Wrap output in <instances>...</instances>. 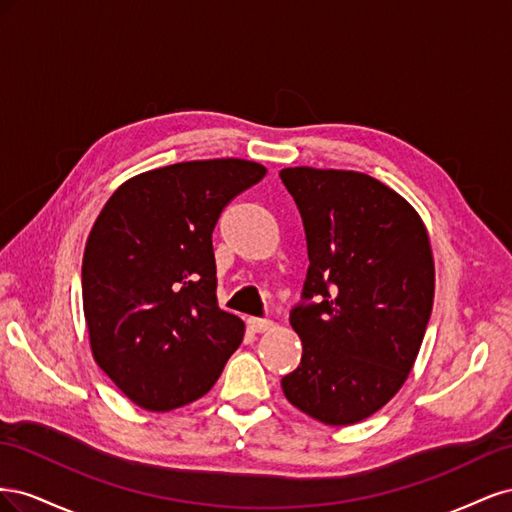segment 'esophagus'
<instances>
[{
    "label": "esophagus",
    "instance_id": "1",
    "mask_svg": "<svg viewBox=\"0 0 512 512\" xmlns=\"http://www.w3.org/2000/svg\"><path fill=\"white\" fill-rule=\"evenodd\" d=\"M273 327V322L267 318H247V329L252 333H265Z\"/></svg>",
    "mask_w": 512,
    "mask_h": 512
}]
</instances>
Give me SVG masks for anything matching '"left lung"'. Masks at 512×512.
Instances as JSON below:
<instances>
[{
    "instance_id": "8db88e82",
    "label": "left lung",
    "mask_w": 512,
    "mask_h": 512,
    "mask_svg": "<svg viewBox=\"0 0 512 512\" xmlns=\"http://www.w3.org/2000/svg\"><path fill=\"white\" fill-rule=\"evenodd\" d=\"M299 207L309 269L290 312L301 365L282 378L294 408L324 425L378 412L421 350L433 305V256L421 215L356 170H280Z\"/></svg>"
}]
</instances>
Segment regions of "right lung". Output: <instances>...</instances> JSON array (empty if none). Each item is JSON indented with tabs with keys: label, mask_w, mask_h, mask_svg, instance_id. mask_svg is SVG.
Returning <instances> with one entry per match:
<instances>
[{
	"label": "right lung",
	"mask_w": 512,
	"mask_h": 512,
	"mask_svg": "<svg viewBox=\"0 0 512 512\" xmlns=\"http://www.w3.org/2000/svg\"><path fill=\"white\" fill-rule=\"evenodd\" d=\"M267 168L179 162L121 183L89 232L83 312L96 363L136 406L168 412L211 391L245 324L218 307L213 228Z\"/></svg>",
	"instance_id": "obj_1"
}]
</instances>
